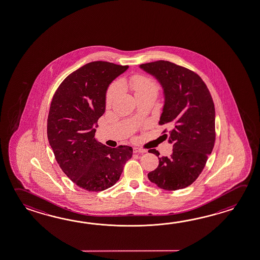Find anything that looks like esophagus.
Here are the masks:
<instances>
[{"label":"esophagus","mask_w":260,"mask_h":260,"mask_svg":"<svg viewBox=\"0 0 260 260\" xmlns=\"http://www.w3.org/2000/svg\"><path fill=\"white\" fill-rule=\"evenodd\" d=\"M146 152H147L146 150H143V149H141V148H134V152L135 153H145Z\"/></svg>","instance_id":"34e87169"}]
</instances>
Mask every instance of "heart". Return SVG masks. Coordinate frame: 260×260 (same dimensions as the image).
Returning <instances> with one entry per match:
<instances>
[{"label": "heart", "mask_w": 260, "mask_h": 260, "mask_svg": "<svg viewBox=\"0 0 260 260\" xmlns=\"http://www.w3.org/2000/svg\"><path fill=\"white\" fill-rule=\"evenodd\" d=\"M129 86L133 89L135 96L138 98L140 95L145 94H156L159 91L158 83L152 78H149L143 75H135L129 80ZM119 93V84L118 83H114L108 90L107 94V104L110 105L113 100Z\"/></svg>", "instance_id": "heart-1"}]
</instances>
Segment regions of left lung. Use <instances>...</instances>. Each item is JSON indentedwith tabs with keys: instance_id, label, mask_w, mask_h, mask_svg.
<instances>
[{
	"instance_id": "8db88e82",
	"label": "left lung",
	"mask_w": 260,
	"mask_h": 260,
	"mask_svg": "<svg viewBox=\"0 0 260 260\" xmlns=\"http://www.w3.org/2000/svg\"><path fill=\"white\" fill-rule=\"evenodd\" d=\"M140 68L156 79L162 86L164 107L159 124L171 131L168 142L170 157H159V166L148 174L149 180L166 190L191 185L201 175L215 142V108L202 79L188 69L167 60L141 64Z\"/></svg>"
}]
</instances>
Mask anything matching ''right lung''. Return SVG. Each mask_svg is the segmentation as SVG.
Wrapping results in <instances>:
<instances>
[{"mask_svg":"<svg viewBox=\"0 0 260 260\" xmlns=\"http://www.w3.org/2000/svg\"><path fill=\"white\" fill-rule=\"evenodd\" d=\"M127 68L108 61L85 64L64 79L50 104L49 145L64 174L88 191L115 185L133 156L129 146L108 147L94 138L108 86Z\"/></svg>","mask_w":260,"mask_h":260,"instance_id":"right-lung-1","label":"right lung"}]
</instances>
